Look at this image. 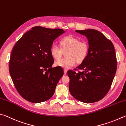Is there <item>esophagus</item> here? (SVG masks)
Wrapping results in <instances>:
<instances>
[{
    "label": "esophagus",
    "mask_w": 126,
    "mask_h": 126,
    "mask_svg": "<svg viewBox=\"0 0 126 126\" xmlns=\"http://www.w3.org/2000/svg\"><path fill=\"white\" fill-rule=\"evenodd\" d=\"M67 72V69H64V73H65V74H66Z\"/></svg>",
    "instance_id": "esophagus-1"
}]
</instances>
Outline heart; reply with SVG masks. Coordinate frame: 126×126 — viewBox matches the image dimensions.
<instances>
[{"label": "heart", "instance_id": "obj_1", "mask_svg": "<svg viewBox=\"0 0 126 126\" xmlns=\"http://www.w3.org/2000/svg\"><path fill=\"white\" fill-rule=\"evenodd\" d=\"M63 50L68 49L67 57L59 60L55 62V64L65 69H70L75 65L76 61L81 63L85 59L88 54L89 45L85 40H80L78 37L67 35L63 37L60 41ZM63 49L56 44H53L51 47L50 52L55 59H60L63 55Z\"/></svg>", "mask_w": 126, "mask_h": 126}]
</instances>
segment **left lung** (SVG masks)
<instances>
[{
  "instance_id": "1",
  "label": "left lung",
  "mask_w": 126,
  "mask_h": 126,
  "mask_svg": "<svg viewBox=\"0 0 126 126\" xmlns=\"http://www.w3.org/2000/svg\"><path fill=\"white\" fill-rule=\"evenodd\" d=\"M87 37L89 50L86 57L76 68L82 72L69 70V91L78 101L94 103L106 95L117 69L115 50L112 42L94 29L76 30Z\"/></svg>"
}]
</instances>
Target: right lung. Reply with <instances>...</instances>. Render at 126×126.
Instances as JSON below:
<instances>
[{
    "instance_id": "right-lung-1",
    "label": "right lung",
    "mask_w": 126,
    "mask_h": 126,
    "mask_svg": "<svg viewBox=\"0 0 126 126\" xmlns=\"http://www.w3.org/2000/svg\"><path fill=\"white\" fill-rule=\"evenodd\" d=\"M65 32L61 29L35 26L25 33L13 47L9 72L17 92L32 103L46 101L54 94L63 75L60 67H51L53 41Z\"/></svg>"
}]
</instances>
